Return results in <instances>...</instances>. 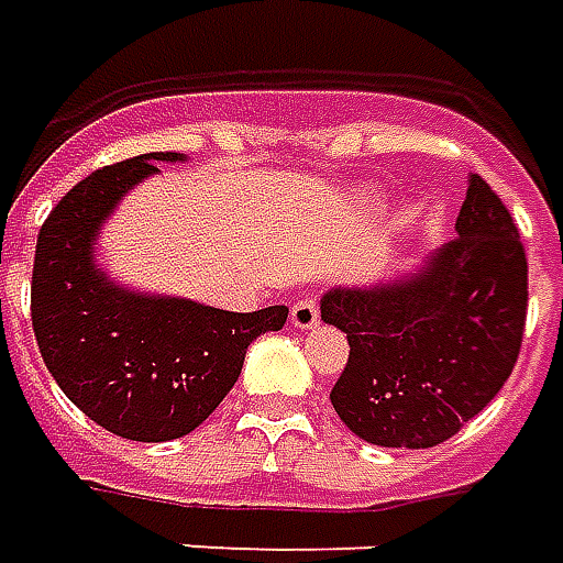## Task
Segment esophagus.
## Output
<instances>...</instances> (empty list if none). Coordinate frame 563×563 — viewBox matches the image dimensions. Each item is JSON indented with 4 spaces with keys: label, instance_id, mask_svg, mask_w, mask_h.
I'll list each match as a JSON object with an SVG mask.
<instances>
[{
    "label": "esophagus",
    "instance_id": "1",
    "mask_svg": "<svg viewBox=\"0 0 563 563\" xmlns=\"http://www.w3.org/2000/svg\"><path fill=\"white\" fill-rule=\"evenodd\" d=\"M319 322V301L317 298H301V301H295L292 307V325L295 329H317Z\"/></svg>",
    "mask_w": 563,
    "mask_h": 563
}]
</instances>
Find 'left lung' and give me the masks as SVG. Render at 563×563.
I'll list each match as a JSON object with an SVG mask.
<instances>
[{
	"label": "left lung",
	"mask_w": 563,
	"mask_h": 563,
	"mask_svg": "<svg viewBox=\"0 0 563 563\" xmlns=\"http://www.w3.org/2000/svg\"><path fill=\"white\" fill-rule=\"evenodd\" d=\"M455 232L416 274L322 295V319L350 341L331 404L374 446L443 443L516 367L528 258L507 205L479 174L467 180Z\"/></svg>",
	"instance_id": "1"
}]
</instances>
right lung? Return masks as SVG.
Instances as JSON below:
<instances>
[{"label":"right lung","instance_id":"add662e5","mask_svg":"<svg viewBox=\"0 0 563 563\" xmlns=\"http://www.w3.org/2000/svg\"><path fill=\"white\" fill-rule=\"evenodd\" d=\"M184 159L165 150L92 172L51 210L35 244L32 331L44 365L92 422L141 443L196 431L241 377L246 346L289 317L283 305L229 313L132 292L92 262L120 198L159 172L156 162Z\"/></svg>","mask_w":563,"mask_h":563}]
</instances>
